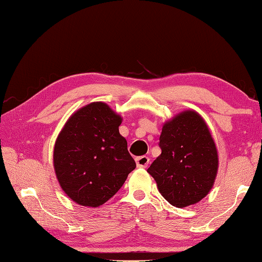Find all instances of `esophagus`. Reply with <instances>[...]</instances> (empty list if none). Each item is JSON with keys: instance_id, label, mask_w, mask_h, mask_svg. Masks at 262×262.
I'll return each instance as SVG.
<instances>
[{"instance_id": "obj_1", "label": "esophagus", "mask_w": 262, "mask_h": 262, "mask_svg": "<svg viewBox=\"0 0 262 262\" xmlns=\"http://www.w3.org/2000/svg\"><path fill=\"white\" fill-rule=\"evenodd\" d=\"M136 163L138 168H146L149 164V158L142 156V157H138L136 158Z\"/></svg>"}]
</instances>
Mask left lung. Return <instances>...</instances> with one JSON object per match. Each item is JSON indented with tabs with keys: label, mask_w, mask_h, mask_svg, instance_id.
<instances>
[{
	"label": "left lung",
	"mask_w": 262,
	"mask_h": 262,
	"mask_svg": "<svg viewBox=\"0 0 262 262\" xmlns=\"http://www.w3.org/2000/svg\"><path fill=\"white\" fill-rule=\"evenodd\" d=\"M159 145L161 155L148 169L159 192L177 208L202 200L212 189L219 167L206 121L194 110L178 113L164 122Z\"/></svg>",
	"instance_id": "obj_1"
}]
</instances>
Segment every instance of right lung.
<instances>
[{
    "instance_id": "right-lung-1",
    "label": "right lung",
    "mask_w": 262,
    "mask_h": 262,
    "mask_svg": "<svg viewBox=\"0 0 262 262\" xmlns=\"http://www.w3.org/2000/svg\"><path fill=\"white\" fill-rule=\"evenodd\" d=\"M122 117L104 102L76 110L57 136L53 150L56 179L80 206L98 208L116 194L136 162L120 135Z\"/></svg>"
}]
</instances>
